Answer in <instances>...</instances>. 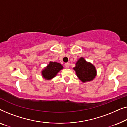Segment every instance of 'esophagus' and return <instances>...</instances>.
Listing matches in <instances>:
<instances>
[{
  "instance_id": "esophagus-1",
  "label": "esophagus",
  "mask_w": 127,
  "mask_h": 127,
  "mask_svg": "<svg viewBox=\"0 0 127 127\" xmlns=\"http://www.w3.org/2000/svg\"><path fill=\"white\" fill-rule=\"evenodd\" d=\"M69 63H65V66L66 68H69Z\"/></svg>"
}]
</instances>
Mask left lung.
<instances>
[{
  "label": "left lung",
  "mask_w": 127,
  "mask_h": 127,
  "mask_svg": "<svg viewBox=\"0 0 127 127\" xmlns=\"http://www.w3.org/2000/svg\"><path fill=\"white\" fill-rule=\"evenodd\" d=\"M79 79L83 82L92 81L96 76V69L90 63H87L84 58H80L74 68Z\"/></svg>",
  "instance_id": "8db88e82"
}]
</instances>
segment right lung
Returning a JSON list of instances; mask_svg holds the SVG:
<instances>
[{
    "mask_svg": "<svg viewBox=\"0 0 127 127\" xmlns=\"http://www.w3.org/2000/svg\"><path fill=\"white\" fill-rule=\"evenodd\" d=\"M63 68V67L61 64L57 62H50L45 69L42 72L43 77L46 79H51L54 78L58 72Z\"/></svg>",
    "mask_w": 127,
    "mask_h": 127,
    "instance_id": "right-lung-1",
    "label": "right lung"
}]
</instances>
